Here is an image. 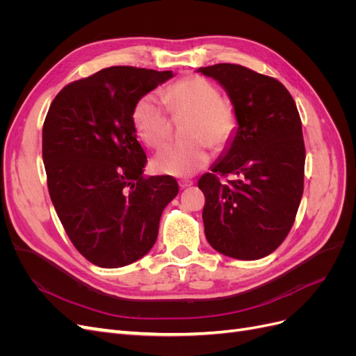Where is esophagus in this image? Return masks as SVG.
<instances>
[{
  "label": "esophagus",
  "instance_id": "esophagus-1",
  "mask_svg": "<svg viewBox=\"0 0 356 356\" xmlns=\"http://www.w3.org/2000/svg\"><path fill=\"white\" fill-rule=\"evenodd\" d=\"M193 186V181L191 179H179V187L181 188H187Z\"/></svg>",
  "mask_w": 356,
  "mask_h": 356
}]
</instances>
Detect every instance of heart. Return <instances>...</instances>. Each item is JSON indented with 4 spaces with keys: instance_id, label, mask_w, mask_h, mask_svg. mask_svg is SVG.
I'll list each match as a JSON object with an SVG mask.
<instances>
[{
    "instance_id": "obj_1",
    "label": "heart",
    "mask_w": 356,
    "mask_h": 356,
    "mask_svg": "<svg viewBox=\"0 0 356 356\" xmlns=\"http://www.w3.org/2000/svg\"><path fill=\"white\" fill-rule=\"evenodd\" d=\"M165 105L153 93L144 95L132 113L134 127L141 141L159 149L170 138L172 120L187 118V141L165 148L156 159L154 168L166 175L190 177L208 165L211 147L222 152L239 129L238 110L229 99L221 98L217 84L202 75H187L161 93ZM167 108L165 109L164 106Z\"/></svg>"
}]
</instances>
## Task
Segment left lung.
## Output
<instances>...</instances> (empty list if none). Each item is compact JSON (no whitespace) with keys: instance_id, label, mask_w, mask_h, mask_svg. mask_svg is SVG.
Masks as SVG:
<instances>
[{"instance_id":"left-lung-1","label":"left lung","mask_w":356,"mask_h":356,"mask_svg":"<svg viewBox=\"0 0 356 356\" xmlns=\"http://www.w3.org/2000/svg\"><path fill=\"white\" fill-rule=\"evenodd\" d=\"M199 71L227 90L239 115L227 154L197 182L204 195V234L224 255L258 260L285 241L303 196L300 114L285 86L268 75L238 63ZM229 175L236 178L219 181Z\"/></svg>"}]
</instances>
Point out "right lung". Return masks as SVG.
Segmentation results:
<instances>
[{"instance_id": "right-lung-1", "label": "right lung", "mask_w": 356, "mask_h": 356, "mask_svg": "<svg viewBox=\"0 0 356 356\" xmlns=\"http://www.w3.org/2000/svg\"><path fill=\"white\" fill-rule=\"evenodd\" d=\"M172 71L110 67L67 84L42 124L49 195L70 241L86 260L115 268L156 243L166 204L178 195L169 175L145 177L147 156L132 113Z\"/></svg>"}]
</instances>
